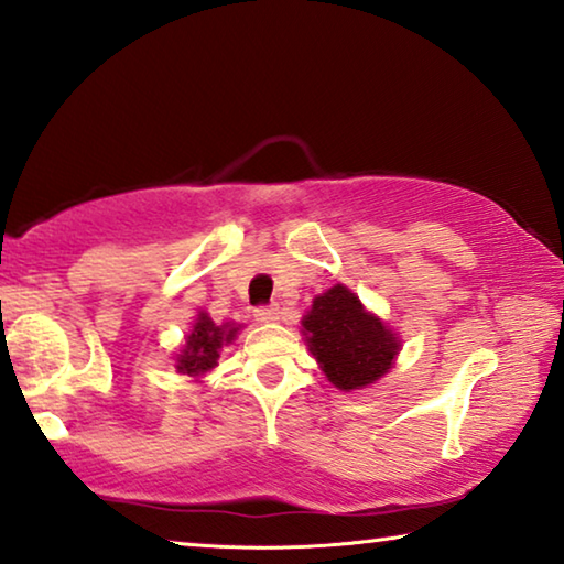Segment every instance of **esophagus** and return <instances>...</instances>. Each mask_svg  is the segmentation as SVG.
I'll return each instance as SVG.
<instances>
[{"instance_id":"1","label":"esophagus","mask_w":564,"mask_h":564,"mask_svg":"<svg viewBox=\"0 0 564 564\" xmlns=\"http://www.w3.org/2000/svg\"><path fill=\"white\" fill-rule=\"evenodd\" d=\"M253 316L258 324H275L281 318V308L279 306H260V308H256Z\"/></svg>"}]
</instances>
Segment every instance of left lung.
Masks as SVG:
<instances>
[{"instance_id": "left-lung-1", "label": "left lung", "mask_w": 564, "mask_h": 564, "mask_svg": "<svg viewBox=\"0 0 564 564\" xmlns=\"http://www.w3.org/2000/svg\"><path fill=\"white\" fill-rule=\"evenodd\" d=\"M301 334L336 390H362L382 380L398 362L402 341L388 322L372 314L344 283L311 301Z\"/></svg>"}]
</instances>
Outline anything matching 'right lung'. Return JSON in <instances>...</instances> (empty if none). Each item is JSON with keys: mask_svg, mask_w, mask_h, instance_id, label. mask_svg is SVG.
I'll return each mask as SVG.
<instances>
[{"mask_svg": "<svg viewBox=\"0 0 564 564\" xmlns=\"http://www.w3.org/2000/svg\"><path fill=\"white\" fill-rule=\"evenodd\" d=\"M242 329V324L223 322L215 324L207 311H199L192 329L184 334V344L174 355L176 372L199 382L207 372H213L220 359V351L230 347L235 336Z\"/></svg>", "mask_w": 564, "mask_h": 564, "instance_id": "right-lung-1", "label": "right lung"}]
</instances>
